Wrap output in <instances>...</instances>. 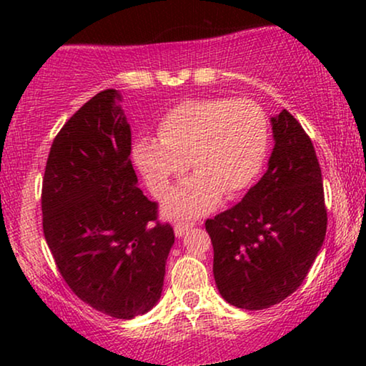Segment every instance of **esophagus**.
<instances>
[{"label": "esophagus", "instance_id": "1", "mask_svg": "<svg viewBox=\"0 0 366 366\" xmlns=\"http://www.w3.org/2000/svg\"><path fill=\"white\" fill-rule=\"evenodd\" d=\"M193 227V223H188V222H178L177 224H174V234L177 237H183L184 233L188 232L189 228Z\"/></svg>", "mask_w": 366, "mask_h": 366}]
</instances>
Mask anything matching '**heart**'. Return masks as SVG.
<instances>
[{
	"instance_id": "heart-1",
	"label": "heart",
	"mask_w": 366,
	"mask_h": 366,
	"mask_svg": "<svg viewBox=\"0 0 366 366\" xmlns=\"http://www.w3.org/2000/svg\"><path fill=\"white\" fill-rule=\"evenodd\" d=\"M268 118L248 98L187 99L163 114L157 139L134 144V162L154 197H164L189 162L197 177L169 198L177 217L209 212L254 182L268 149Z\"/></svg>"
}]
</instances>
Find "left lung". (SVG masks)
<instances>
[{"label": "left lung", "mask_w": 366, "mask_h": 366, "mask_svg": "<svg viewBox=\"0 0 366 366\" xmlns=\"http://www.w3.org/2000/svg\"><path fill=\"white\" fill-rule=\"evenodd\" d=\"M267 173L242 202L207 219L222 297L243 310L269 308L297 292L327 233V207L313 143L287 109L272 118Z\"/></svg>", "instance_id": "8db88e82"}]
</instances>
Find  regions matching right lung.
I'll return each instance as SVG.
<instances>
[{
  "instance_id": "right-lung-1",
  "label": "right lung",
  "mask_w": 366,
  "mask_h": 366,
  "mask_svg": "<svg viewBox=\"0 0 366 366\" xmlns=\"http://www.w3.org/2000/svg\"><path fill=\"white\" fill-rule=\"evenodd\" d=\"M117 89L83 104L59 129L43 177V233L71 292L98 312L129 320L162 297L174 243L158 203L137 187L132 132Z\"/></svg>"
}]
</instances>
